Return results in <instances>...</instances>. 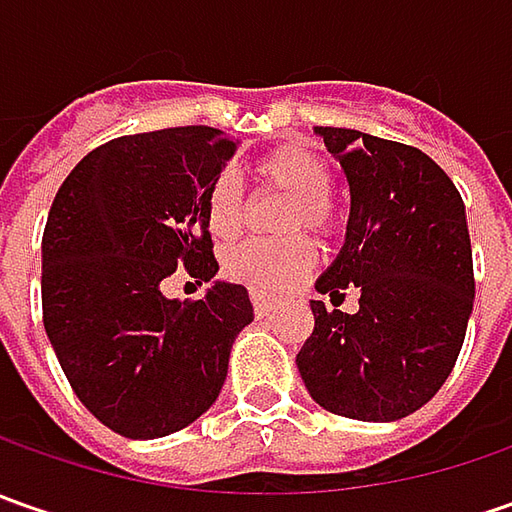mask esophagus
<instances>
[{
    "label": "esophagus",
    "instance_id": "obj_1",
    "mask_svg": "<svg viewBox=\"0 0 512 512\" xmlns=\"http://www.w3.org/2000/svg\"><path fill=\"white\" fill-rule=\"evenodd\" d=\"M250 302H253L256 316H270V313H276L282 307V299H273V296H267L262 290H253L250 293Z\"/></svg>",
    "mask_w": 512,
    "mask_h": 512
}]
</instances>
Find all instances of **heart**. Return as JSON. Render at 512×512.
I'll return each mask as SVG.
<instances>
[{
	"label": "heart",
	"mask_w": 512,
	"mask_h": 512,
	"mask_svg": "<svg viewBox=\"0 0 512 512\" xmlns=\"http://www.w3.org/2000/svg\"><path fill=\"white\" fill-rule=\"evenodd\" d=\"M256 176L270 187H279L293 196L287 207L285 230L327 233L333 227V207L327 202L333 176L327 162L305 145H279L265 153L256 165ZM205 222L213 239H233L245 222V193L233 173H222L205 199ZM316 262V247L305 236L282 242L253 239L227 253L225 270L230 279L253 290H282L296 285Z\"/></svg>",
	"instance_id": "1"
}]
</instances>
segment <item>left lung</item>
Listing matches in <instances>:
<instances>
[{
	"mask_svg": "<svg viewBox=\"0 0 512 512\" xmlns=\"http://www.w3.org/2000/svg\"><path fill=\"white\" fill-rule=\"evenodd\" d=\"M316 133L350 185L344 245L316 290L359 287V310L313 299L296 364L330 413L396 422L439 393L462 350L476 296L464 202L419 148L350 128Z\"/></svg>",
	"mask_w": 512,
	"mask_h": 512,
	"instance_id": "left-lung-1",
	"label": "left lung"
}]
</instances>
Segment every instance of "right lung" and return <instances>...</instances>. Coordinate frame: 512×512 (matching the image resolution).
Wrapping results in <instances>:
<instances>
[{
  "label": "right lung",
  "mask_w": 512,
  "mask_h": 512,
  "mask_svg": "<svg viewBox=\"0 0 512 512\" xmlns=\"http://www.w3.org/2000/svg\"><path fill=\"white\" fill-rule=\"evenodd\" d=\"M239 139L222 130L119 136L70 170L42 236V313L73 393L125 439H159L219 399L230 347L253 322L245 285L199 302L162 293L176 267L219 273L205 199Z\"/></svg>",
  "instance_id": "add662e5"
}]
</instances>
